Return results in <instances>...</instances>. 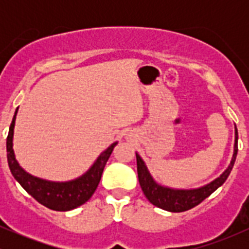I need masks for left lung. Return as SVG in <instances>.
Wrapping results in <instances>:
<instances>
[{"label":"left lung","instance_id":"left-lung-1","mask_svg":"<svg viewBox=\"0 0 249 249\" xmlns=\"http://www.w3.org/2000/svg\"><path fill=\"white\" fill-rule=\"evenodd\" d=\"M236 154H238V128L235 126V141H234L233 156L228 167L220 174L218 178L212 180V181L204 185V186L184 190V188L167 187L157 182L152 177V174L148 171L145 161L136 152L137 172H138L139 184H141V187L145 196L154 206L168 211V212H184V211L191 210V208L199 205L202 200L210 196L214 191L218 190L224 184L234 166Z\"/></svg>","mask_w":249,"mask_h":249}]
</instances>
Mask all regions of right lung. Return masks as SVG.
I'll list each match as a JSON object with an SVG mask.
<instances>
[{
  "mask_svg": "<svg viewBox=\"0 0 249 249\" xmlns=\"http://www.w3.org/2000/svg\"><path fill=\"white\" fill-rule=\"evenodd\" d=\"M17 111H18V107L15 111L7 138L8 165L14 178L34 199L50 210L65 212V211L73 210L85 204L95 193L101 181L103 170L112 153L113 147L118 144V142H115L107 150L103 151L92 166L78 178L69 180V181H51V180L38 178L23 170L16 160L13 148V138Z\"/></svg>",
  "mask_w": 249,
  "mask_h": 249,
  "instance_id": "obj_1",
  "label": "right lung"
}]
</instances>
